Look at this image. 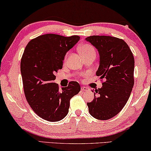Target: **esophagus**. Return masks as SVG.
Segmentation results:
<instances>
[{
	"instance_id": "esophagus-1",
	"label": "esophagus",
	"mask_w": 151,
	"mask_h": 151,
	"mask_svg": "<svg viewBox=\"0 0 151 151\" xmlns=\"http://www.w3.org/2000/svg\"><path fill=\"white\" fill-rule=\"evenodd\" d=\"M81 89L82 92H88V91L90 90V88H87V87H84V86L81 87Z\"/></svg>"
}]
</instances>
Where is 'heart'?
<instances>
[{
    "label": "heart",
    "mask_w": 151,
    "mask_h": 151,
    "mask_svg": "<svg viewBox=\"0 0 151 151\" xmlns=\"http://www.w3.org/2000/svg\"><path fill=\"white\" fill-rule=\"evenodd\" d=\"M78 49H79L81 55L83 57L88 56V55H90L91 54H96L94 48L88 44H81V45L79 46V48H78Z\"/></svg>",
    "instance_id": "obj_1"
}]
</instances>
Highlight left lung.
<instances>
[{"mask_svg": "<svg viewBox=\"0 0 151 151\" xmlns=\"http://www.w3.org/2000/svg\"><path fill=\"white\" fill-rule=\"evenodd\" d=\"M86 40L99 52L96 74L105 79L102 88L95 90L94 100L87 103L89 113L98 120H108L123 109L130 96L134 85V57L127 44L119 38L92 35Z\"/></svg>", "mask_w": 151, "mask_h": 151, "instance_id": "1", "label": "left lung"}]
</instances>
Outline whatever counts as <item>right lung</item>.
<instances>
[{
    "instance_id": "obj_1",
    "label": "right lung",
    "mask_w": 151,
    "mask_h": 151,
    "mask_svg": "<svg viewBox=\"0 0 151 151\" xmlns=\"http://www.w3.org/2000/svg\"><path fill=\"white\" fill-rule=\"evenodd\" d=\"M79 40L78 35L45 34L31 40L23 53L20 71L25 96L34 112L49 122H57L67 116L70 100L81 90L76 81L61 91L53 83L55 74L62 68L65 54Z\"/></svg>"
}]
</instances>
